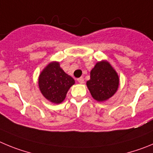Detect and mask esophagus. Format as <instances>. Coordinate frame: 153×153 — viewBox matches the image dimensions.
<instances>
[{
  "label": "esophagus",
  "instance_id": "obj_1",
  "mask_svg": "<svg viewBox=\"0 0 153 153\" xmlns=\"http://www.w3.org/2000/svg\"><path fill=\"white\" fill-rule=\"evenodd\" d=\"M78 83H80V84H83L84 83V78H82V77H81V78H78Z\"/></svg>",
  "mask_w": 153,
  "mask_h": 153
}]
</instances>
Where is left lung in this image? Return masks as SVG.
Here are the masks:
<instances>
[{"instance_id":"8db88e82","label":"left lung","mask_w":153,"mask_h":153,"mask_svg":"<svg viewBox=\"0 0 153 153\" xmlns=\"http://www.w3.org/2000/svg\"><path fill=\"white\" fill-rule=\"evenodd\" d=\"M87 87L94 100L102 102L111 98L117 91L119 76L107 61L96 63L91 71Z\"/></svg>"}]
</instances>
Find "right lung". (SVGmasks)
<instances>
[{
  "mask_svg": "<svg viewBox=\"0 0 153 153\" xmlns=\"http://www.w3.org/2000/svg\"><path fill=\"white\" fill-rule=\"evenodd\" d=\"M38 82L44 97L52 103L60 104L75 84V80L62 69L59 62H52L41 71Z\"/></svg>",
  "mask_w": 153,
  "mask_h": 153,
  "instance_id": "obj_1",
  "label": "right lung"
}]
</instances>
